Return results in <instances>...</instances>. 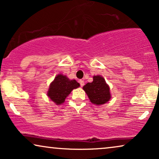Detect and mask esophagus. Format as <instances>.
<instances>
[{
	"mask_svg": "<svg viewBox=\"0 0 159 159\" xmlns=\"http://www.w3.org/2000/svg\"><path fill=\"white\" fill-rule=\"evenodd\" d=\"M80 86L81 87H83L84 84V82L83 81V80H80Z\"/></svg>",
	"mask_w": 159,
	"mask_h": 159,
	"instance_id": "34e87169",
	"label": "esophagus"
}]
</instances>
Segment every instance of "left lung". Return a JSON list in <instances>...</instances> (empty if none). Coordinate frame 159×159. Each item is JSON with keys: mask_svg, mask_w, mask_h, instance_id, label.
<instances>
[{"mask_svg": "<svg viewBox=\"0 0 159 159\" xmlns=\"http://www.w3.org/2000/svg\"><path fill=\"white\" fill-rule=\"evenodd\" d=\"M90 101L96 105L104 104L111 98L109 87L101 76H94L93 81L83 87Z\"/></svg>", "mask_w": 159, "mask_h": 159, "instance_id": "obj_1", "label": "left lung"}]
</instances>
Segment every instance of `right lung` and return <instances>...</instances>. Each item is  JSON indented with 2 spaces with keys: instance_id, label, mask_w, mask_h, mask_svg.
<instances>
[{
  "instance_id": "add662e5",
  "label": "right lung",
  "mask_w": 159,
  "mask_h": 159,
  "mask_svg": "<svg viewBox=\"0 0 159 159\" xmlns=\"http://www.w3.org/2000/svg\"><path fill=\"white\" fill-rule=\"evenodd\" d=\"M80 87V84L76 80H70L66 76L58 75L50 85L48 96L54 103L59 105L64 102L66 97L70 94L73 89Z\"/></svg>"
}]
</instances>
